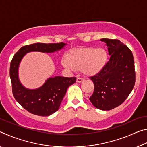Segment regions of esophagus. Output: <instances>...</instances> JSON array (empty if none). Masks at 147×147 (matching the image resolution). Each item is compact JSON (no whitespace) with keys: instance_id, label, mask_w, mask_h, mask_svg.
<instances>
[{"instance_id":"obj_1","label":"esophagus","mask_w":147,"mask_h":147,"mask_svg":"<svg viewBox=\"0 0 147 147\" xmlns=\"http://www.w3.org/2000/svg\"><path fill=\"white\" fill-rule=\"evenodd\" d=\"M84 81V79L82 78H80V77H77L76 78V82L78 83H80V82H82Z\"/></svg>"}]
</instances>
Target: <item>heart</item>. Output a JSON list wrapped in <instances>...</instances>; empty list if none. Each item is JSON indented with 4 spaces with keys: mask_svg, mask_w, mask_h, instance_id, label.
<instances>
[{
    "mask_svg": "<svg viewBox=\"0 0 147 147\" xmlns=\"http://www.w3.org/2000/svg\"><path fill=\"white\" fill-rule=\"evenodd\" d=\"M108 58L107 52L103 48L85 47L73 50L68 58H64L62 64L71 70H81L86 75L98 73L105 65Z\"/></svg>",
    "mask_w": 147,
    "mask_h": 147,
    "instance_id": "b5f03b06",
    "label": "heart"
}]
</instances>
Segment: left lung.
<instances>
[{
    "instance_id": "8db88e82",
    "label": "left lung",
    "mask_w": 147,
    "mask_h": 147,
    "mask_svg": "<svg viewBox=\"0 0 147 147\" xmlns=\"http://www.w3.org/2000/svg\"><path fill=\"white\" fill-rule=\"evenodd\" d=\"M108 47L109 60L98 74L90 77L94 89L89 98L93 105L110 110L123 104L135 85L134 59L128 47L118 39H102Z\"/></svg>"
}]
</instances>
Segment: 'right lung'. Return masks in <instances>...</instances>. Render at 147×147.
Segmentation results:
<instances>
[{
    "label": "right lung",
    "mask_w": 147,
    "mask_h": 147,
    "mask_svg": "<svg viewBox=\"0 0 147 147\" xmlns=\"http://www.w3.org/2000/svg\"><path fill=\"white\" fill-rule=\"evenodd\" d=\"M64 43H37L22 47L15 54L10 63L9 76L12 92L17 102L30 113L39 116L51 115L58 110L67 90L76 82V77L55 76L49 78L40 88L29 89L22 85L18 76V69L21 59L26 53L32 51L54 53L63 49Z\"/></svg>",
    "instance_id": "right-lung-1"
}]
</instances>
